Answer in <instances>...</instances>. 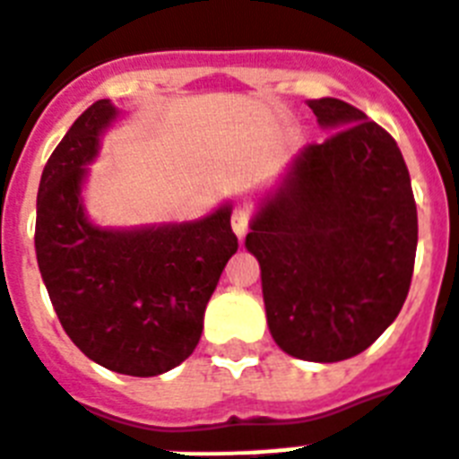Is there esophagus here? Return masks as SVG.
Listing matches in <instances>:
<instances>
[{"mask_svg":"<svg viewBox=\"0 0 459 459\" xmlns=\"http://www.w3.org/2000/svg\"><path fill=\"white\" fill-rule=\"evenodd\" d=\"M230 226H233V230H236L238 238H245V233L250 230V212L247 209H236L233 212V216H230Z\"/></svg>","mask_w":459,"mask_h":459,"instance_id":"esophagus-1","label":"esophagus"}]
</instances>
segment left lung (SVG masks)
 Instances as JSON below:
<instances>
[{"mask_svg": "<svg viewBox=\"0 0 459 459\" xmlns=\"http://www.w3.org/2000/svg\"><path fill=\"white\" fill-rule=\"evenodd\" d=\"M332 134L307 144L250 223L272 337L303 361L366 351L407 300L416 202L393 136L339 98L310 100Z\"/></svg>", "mask_w": 459, "mask_h": 459, "instance_id": "obj_1", "label": "left lung"}]
</instances>
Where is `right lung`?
I'll return each instance as SVG.
<instances>
[{
  "label": "right lung",
  "instance_id": "right-lung-1",
  "mask_svg": "<svg viewBox=\"0 0 459 459\" xmlns=\"http://www.w3.org/2000/svg\"><path fill=\"white\" fill-rule=\"evenodd\" d=\"M115 117L110 100H96L45 163L35 255L59 323L91 361L122 376H160L199 344L206 303L238 238L229 204L190 223L93 226L82 183Z\"/></svg>",
  "mask_w": 459,
  "mask_h": 459
}]
</instances>
